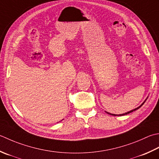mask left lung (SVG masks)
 Returning <instances> with one entry per match:
<instances>
[{"label": "left lung", "instance_id": "obj_1", "mask_svg": "<svg viewBox=\"0 0 159 159\" xmlns=\"http://www.w3.org/2000/svg\"><path fill=\"white\" fill-rule=\"evenodd\" d=\"M147 98L145 99V100L144 101V102H143V103L140 105V106H139L138 107H136V108H135V109H134V110H131V111H127V112H126V113H124V114H110V113H109V112H107V111H105V112H106L107 114H110V115H112V116H123V115H126V114H129V113H132V112H133L134 111H136V110H138V109H139L140 107H141L143 105L144 103H145V102L146 101V100H147Z\"/></svg>", "mask_w": 159, "mask_h": 159}]
</instances>
